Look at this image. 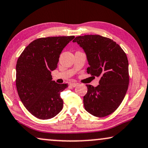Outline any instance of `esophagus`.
I'll return each instance as SVG.
<instances>
[{
    "mask_svg": "<svg viewBox=\"0 0 148 148\" xmlns=\"http://www.w3.org/2000/svg\"><path fill=\"white\" fill-rule=\"evenodd\" d=\"M71 87H76V86L78 85V83H76V82H72V83L70 84Z\"/></svg>",
    "mask_w": 148,
    "mask_h": 148,
    "instance_id": "obj_1",
    "label": "esophagus"
}]
</instances>
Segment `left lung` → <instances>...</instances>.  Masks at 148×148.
Wrapping results in <instances>:
<instances>
[{
  "mask_svg": "<svg viewBox=\"0 0 148 148\" xmlns=\"http://www.w3.org/2000/svg\"><path fill=\"white\" fill-rule=\"evenodd\" d=\"M73 42H77L85 52L89 65L88 74L100 78L96 87L86 85L84 108L95 116L110 115L121 105L129 86L127 55L116 42L100 35L77 36Z\"/></svg>",
  "mask_w": 148,
  "mask_h": 148,
  "instance_id": "left-lung-1",
  "label": "left lung"
}]
</instances>
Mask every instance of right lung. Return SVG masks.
Segmentation results:
<instances>
[{
    "instance_id": "1",
    "label": "right lung",
    "mask_w": 148,
    "mask_h": 148,
    "mask_svg": "<svg viewBox=\"0 0 148 148\" xmlns=\"http://www.w3.org/2000/svg\"><path fill=\"white\" fill-rule=\"evenodd\" d=\"M74 36L40 38L25 47L16 64V87L21 102L29 113L47 120L62 111L60 92L68 84L52 80L51 71L58 67L64 47Z\"/></svg>"
}]
</instances>
